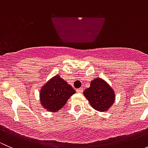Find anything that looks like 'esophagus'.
I'll list each match as a JSON object with an SVG mask.
<instances>
[{
  "label": "esophagus",
  "instance_id": "34e87169",
  "mask_svg": "<svg viewBox=\"0 0 148 148\" xmlns=\"http://www.w3.org/2000/svg\"><path fill=\"white\" fill-rule=\"evenodd\" d=\"M76 92H78V93H82V92H83V89L82 88H79V89H77Z\"/></svg>",
  "mask_w": 148,
  "mask_h": 148
}]
</instances>
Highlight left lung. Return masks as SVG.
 I'll use <instances>...</instances> for the list:
<instances>
[{"label":"left lung","instance_id":"8db88e82","mask_svg":"<svg viewBox=\"0 0 148 148\" xmlns=\"http://www.w3.org/2000/svg\"><path fill=\"white\" fill-rule=\"evenodd\" d=\"M84 95L91 106L99 112L109 110L115 98L111 86L100 78H97L91 82L90 87L85 89Z\"/></svg>","mask_w":148,"mask_h":148}]
</instances>
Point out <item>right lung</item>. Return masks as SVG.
<instances>
[{
	"label": "right lung",
	"instance_id": "right-lung-1",
	"mask_svg": "<svg viewBox=\"0 0 148 148\" xmlns=\"http://www.w3.org/2000/svg\"><path fill=\"white\" fill-rule=\"evenodd\" d=\"M76 93L71 85L60 76L56 75L42 87L40 93L41 105L48 111L55 112L62 109L69 98Z\"/></svg>",
	"mask_w": 148,
	"mask_h": 148
}]
</instances>
